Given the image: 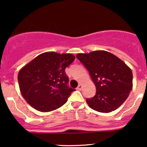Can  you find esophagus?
I'll list each match as a JSON object with an SVG mask.
<instances>
[{"label":"esophagus","instance_id":"1","mask_svg":"<svg viewBox=\"0 0 147 147\" xmlns=\"http://www.w3.org/2000/svg\"><path fill=\"white\" fill-rule=\"evenodd\" d=\"M77 89L78 90H82V84H79V86H77Z\"/></svg>","mask_w":147,"mask_h":147}]
</instances>
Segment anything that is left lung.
<instances>
[{"label": "left lung", "instance_id": "obj_1", "mask_svg": "<svg viewBox=\"0 0 147 147\" xmlns=\"http://www.w3.org/2000/svg\"><path fill=\"white\" fill-rule=\"evenodd\" d=\"M76 57L88 70L96 86L95 95L86 99L89 107L110 113L125 102L133 88V73L122 60L104 50L77 54Z\"/></svg>", "mask_w": 147, "mask_h": 147}]
</instances>
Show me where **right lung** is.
Returning <instances> with one entry per match:
<instances>
[{
    "instance_id": "add662e5",
    "label": "right lung",
    "mask_w": 147,
    "mask_h": 147,
    "mask_svg": "<svg viewBox=\"0 0 147 147\" xmlns=\"http://www.w3.org/2000/svg\"><path fill=\"white\" fill-rule=\"evenodd\" d=\"M75 57L70 53L44 52L23 67L18 75L21 93L36 110L50 112L68 101L75 89L68 86L65 69Z\"/></svg>"
}]
</instances>
